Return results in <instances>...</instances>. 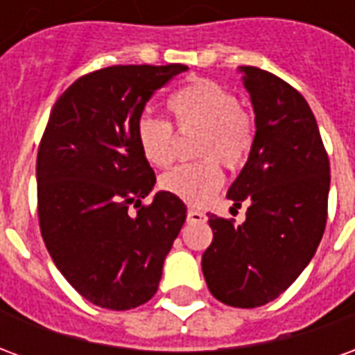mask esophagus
Here are the masks:
<instances>
[{"label":"esophagus","instance_id":"1","mask_svg":"<svg viewBox=\"0 0 355 355\" xmlns=\"http://www.w3.org/2000/svg\"><path fill=\"white\" fill-rule=\"evenodd\" d=\"M207 216L205 213H201L198 209H188V223H205Z\"/></svg>","mask_w":355,"mask_h":355}]
</instances>
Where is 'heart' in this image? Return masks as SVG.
I'll list each match as a JSON object with an SVG mask.
<instances>
[{"label":"heart","instance_id":"1","mask_svg":"<svg viewBox=\"0 0 355 355\" xmlns=\"http://www.w3.org/2000/svg\"><path fill=\"white\" fill-rule=\"evenodd\" d=\"M169 112L178 131L198 129L193 154L201 162L178 165L165 173L159 184L186 203L200 205L223 182L220 162L238 169L247 162L254 142V121L238 98L215 81L198 80L169 98ZM137 142L148 162L165 167L175 155V131L167 121L142 116L137 123Z\"/></svg>","mask_w":355,"mask_h":355}]
</instances>
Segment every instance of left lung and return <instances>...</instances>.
<instances>
[{
	"mask_svg": "<svg viewBox=\"0 0 355 355\" xmlns=\"http://www.w3.org/2000/svg\"><path fill=\"white\" fill-rule=\"evenodd\" d=\"M239 72L257 132L226 198L238 209L247 203L245 223L209 215L213 241L201 268L216 300L257 308L279 297L315 254L327 223L331 169L304 96L261 68Z\"/></svg>",
	"mask_w": 355,
	"mask_h": 355,
	"instance_id": "left-lung-1",
	"label": "left lung"
}]
</instances>
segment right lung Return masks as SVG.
<instances>
[{
	"instance_id": "right-lung-1",
	"label": "right lung",
	"mask_w": 355,
	"mask_h": 355,
	"mask_svg": "<svg viewBox=\"0 0 355 355\" xmlns=\"http://www.w3.org/2000/svg\"><path fill=\"white\" fill-rule=\"evenodd\" d=\"M188 66H110L60 94L37 150V216L66 282L89 302L131 310L154 297L163 262L186 220L155 184L137 123L152 94ZM137 209L130 213V207Z\"/></svg>"
}]
</instances>
